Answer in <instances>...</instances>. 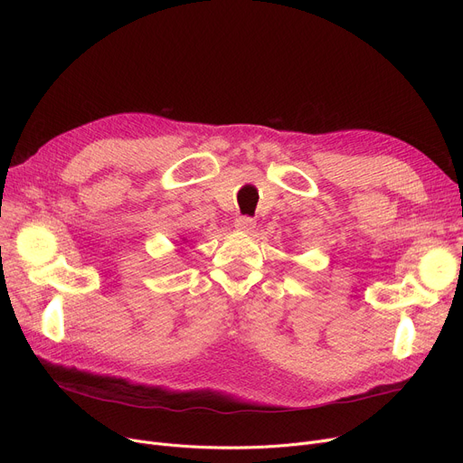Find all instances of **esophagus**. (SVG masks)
Here are the masks:
<instances>
[{
  "instance_id": "esophagus-1",
  "label": "esophagus",
  "mask_w": 463,
  "mask_h": 463,
  "mask_svg": "<svg viewBox=\"0 0 463 463\" xmlns=\"http://www.w3.org/2000/svg\"><path fill=\"white\" fill-rule=\"evenodd\" d=\"M255 225H257L255 219H253V217H248V215H240V217L234 219V227H236L238 231L251 232V231L255 229Z\"/></svg>"
}]
</instances>
